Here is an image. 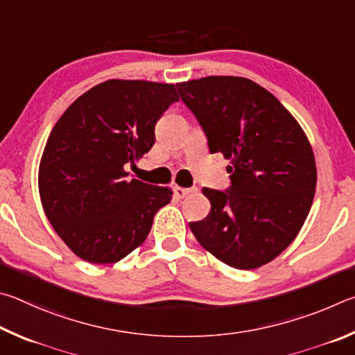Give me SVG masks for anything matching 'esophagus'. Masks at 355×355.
Masks as SVG:
<instances>
[{
    "mask_svg": "<svg viewBox=\"0 0 355 355\" xmlns=\"http://www.w3.org/2000/svg\"><path fill=\"white\" fill-rule=\"evenodd\" d=\"M193 191V189H184V187H174V196L178 198V200H184L185 196H187L189 193H191Z\"/></svg>",
    "mask_w": 355,
    "mask_h": 355,
    "instance_id": "1",
    "label": "esophagus"
}]
</instances>
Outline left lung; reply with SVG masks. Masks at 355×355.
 Listing matches in <instances>:
<instances>
[{"instance_id":"left-lung-1","label":"left lung","mask_w":355,"mask_h":355,"mask_svg":"<svg viewBox=\"0 0 355 355\" xmlns=\"http://www.w3.org/2000/svg\"><path fill=\"white\" fill-rule=\"evenodd\" d=\"M210 153L231 159V185L202 189L212 210L191 221L196 240L226 265L254 270L276 259L306 221L316 187L312 146L293 115L263 87L237 76L176 84Z\"/></svg>"}]
</instances>
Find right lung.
Masks as SVG:
<instances>
[{
    "instance_id": "1",
    "label": "right lung",
    "mask_w": 355,
    "mask_h": 355,
    "mask_svg": "<svg viewBox=\"0 0 355 355\" xmlns=\"http://www.w3.org/2000/svg\"><path fill=\"white\" fill-rule=\"evenodd\" d=\"M179 101L173 84L110 79L80 95L55 123L39 168V191L54 231L78 257L115 263L151 231L171 190L128 179L154 128Z\"/></svg>"
}]
</instances>
